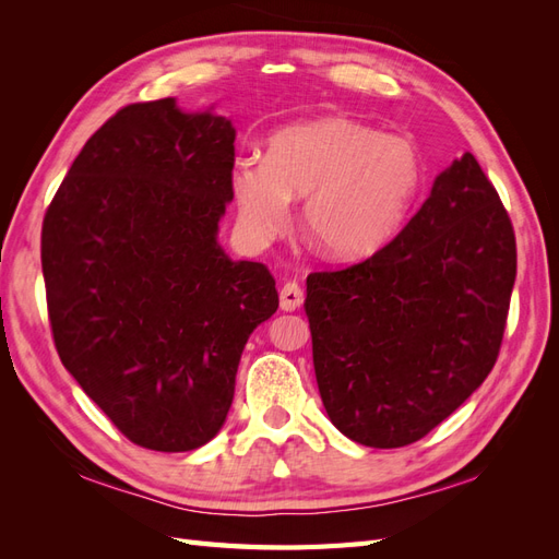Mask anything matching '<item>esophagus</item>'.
<instances>
[{"instance_id": "1", "label": "esophagus", "mask_w": 559, "mask_h": 559, "mask_svg": "<svg viewBox=\"0 0 559 559\" xmlns=\"http://www.w3.org/2000/svg\"><path fill=\"white\" fill-rule=\"evenodd\" d=\"M302 306V289L296 282H286L280 292V308L286 312H294Z\"/></svg>"}]
</instances>
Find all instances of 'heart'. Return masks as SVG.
<instances>
[{"label": "heart", "mask_w": 559, "mask_h": 559, "mask_svg": "<svg viewBox=\"0 0 559 559\" xmlns=\"http://www.w3.org/2000/svg\"><path fill=\"white\" fill-rule=\"evenodd\" d=\"M425 181L413 138L354 118L324 116L275 132L265 158L235 160L230 189L247 240L267 245L302 198V230L329 259H364L408 218Z\"/></svg>", "instance_id": "heart-1"}]
</instances>
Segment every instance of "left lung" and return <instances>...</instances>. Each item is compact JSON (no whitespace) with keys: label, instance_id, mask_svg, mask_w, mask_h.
<instances>
[{"label":"left lung","instance_id":"left-lung-1","mask_svg":"<svg viewBox=\"0 0 559 559\" xmlns=\"http://www.w3.org/2000/svg\"><path fill=\"white\" fill-rule=\"evenodd\" d=\"M515 270L511 216L466 151L392 242L310 273L312 361L333 425L368 448L441 425L497 364Z\"/></svg>","mask_w":559,"mask_h":559}]
</instances>
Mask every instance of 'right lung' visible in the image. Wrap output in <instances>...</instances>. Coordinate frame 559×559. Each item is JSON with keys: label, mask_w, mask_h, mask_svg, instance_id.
<instances>
[{"label": "right lung", "mask_w": 559, "mask_h": 559, "mask_svg": "<svg viewBox=\"0 0 559 559\" xmlns=\"http://www.w3.org/2000/svg\"><path fill=\"white\" fill-rule=\"evenodd\" d=\"M235 128L175 97L118 109L81 148L41 226L48 321L128 441L189 452L224 427L247 337L280 296L216 242Z\"/></svg>", "instance_id": "add662e5"}]
</instances>
